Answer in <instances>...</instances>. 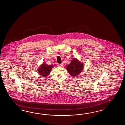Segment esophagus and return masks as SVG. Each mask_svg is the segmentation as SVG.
<instances>
[{"label": "esophagus", "mask_w": 125, "mask_h": 125, "mask_svg": "<svg viewBox=\"0 0 125 125\" xmlns=\"http://www.w3.org/2000/svg\"><path fill=\"white\" fill-rule=\"evenodd\" d=\"M58 66H59V67H61V66H62V64H59Z\"/></svg>", "instance_id": "34e87169"}]
</instances>
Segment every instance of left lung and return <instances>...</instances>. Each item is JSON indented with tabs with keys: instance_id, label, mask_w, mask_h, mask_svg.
Listing matches in <instances>:
<instances>
[{
	"instance_id": "obj_1",
	"label": "left lung",
	"mask_w": 125,
	"mask_h": 125,
	"mask_svg": "<svg viewBox=\"0 0 125 125\" xmlns=\"http://www.w3.org/2000/svg\"><path fill=\"white\" fill-rule=\"evenodd\" d=\"M83 66V63L80 62L77 59L73 58L71 63L66 66V68L69 74L74 77L82 72Z\"/></svg>"
}]
</instances>
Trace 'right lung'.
Listing matches in <instances>:
<instances>
[{
    "label": "right lung",
    "instance_id": "1",
    "mask_svg": "<svg viewBox=\"0 0 125 125\" xmlns=\"http://www.w3.org/2000/svg\"><path fill=\"white\" fill-rule=\"evenodd\" d=\"M53 66L52 65H48L45 62H44L41 65L39 68L38 69L37 71L41 76L43 77H46L50 74L51 69Z\"/></svg>",
    "mask_w": 125,
    "mask_h": 125
}]
</instances>
